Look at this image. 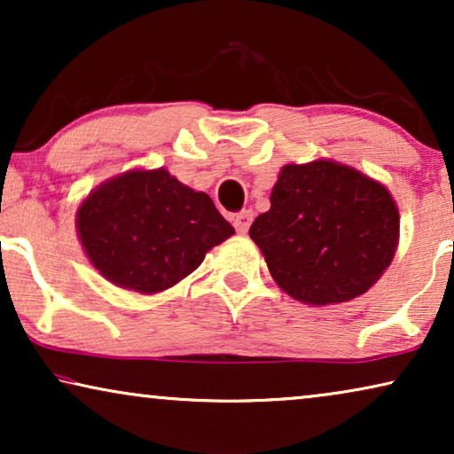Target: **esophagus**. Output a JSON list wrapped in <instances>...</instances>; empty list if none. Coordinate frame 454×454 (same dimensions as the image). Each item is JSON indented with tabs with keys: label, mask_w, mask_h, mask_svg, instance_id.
I'll list each match as a JSON object with an SVG mask.
<instances>
[{
	"label": "esophagus",
	"mask_w": 454,
	"mask_h": 454,
	"mask_svg": "<svg viewBox=\"0 0 454 454\" xmlns=\"http://www.w3.org/2000/svg\"><path fill=\"white\" fill-rule=\"evenodd\" d=\"M233 225H235V229H238V233L246 235L247 229H250V225H252V210H241V213L235 215Z\"/></svg>",
	"instance_id": "esophagus-1"
}]
</instances>
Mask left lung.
<instances>
[{"instance_id": "8db88e82", "label": "left lung", "mask_w": 454, "mask_h": 454, "mask_svg": "<svg viewBox=\"0 0 454 454\" xmlns=\"http://www.w3.org/2000/svg\"><path fill=\"white\" fill-rule=\"evenodd\" d=\"M401 216L393 194L333 159L281 167L250 238L285 294L308 306L364 295L393 262Z\"/></svg>"}]
</instances>
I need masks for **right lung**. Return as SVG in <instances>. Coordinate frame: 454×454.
<instances>
[{"mask_svg": "<svg viewBox=\"0 0 454 454\" xmlns=\"http://www.w3.org/2000/svg\"><path fill=\"white\" fill-rule=\"evenodd\" d=\"M76 231L90 264L117 287L160 294L202 264L235 229L208 194L163 169H129L80 202Z\"/></svg>", "mask_w": 454, "mask_h": 454, "instance_id": "add662e5", "label": "right lung"}]
</instances>
